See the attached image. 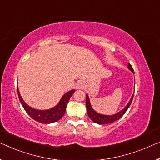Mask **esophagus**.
<instances>
[{"instance_id":"1","label":"esophagus","mask_w":160,"mask_h":160,"mask_svg":"<svg viewBox=\"0 0 160 160\" xmlns=\"http://www.w3.org/2000/svg\"><path fill=\"white\" fill-rule=\"evenodd\" d=\"M83 88H84V83H83L82 81H79V82H77V84H76V88L77 89H82Z\"/></svg>"}]
</instances>
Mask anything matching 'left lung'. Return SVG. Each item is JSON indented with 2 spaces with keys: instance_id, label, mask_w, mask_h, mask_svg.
Wrapping results in <instances>:
<instances>
[{
  "instance_id": "8db88e82",
  "label": "left lung",
  "mask_w": 160,
  "mask_h": 160,
  "mask_svg": "<svg viewBox=\"0 0 160 160\" xmlns=\"http://www.w3.org/2000/svg\"><path fill=\"white\" fill-rule=\"evenodd\" d=\"M128 68L132 71L133 73H134V71H133V69L132 66L131 65L130 63L128 64ZM133 98V94L132 95V98L128 102V103L126 105V107L123 109H122L121 111H119L118 113L113 114V115L111 116H108V115H102V114L98 113L97 112H95L93 109H92L91 105L90 103V100L88 95H86V108H87V113L88 115L89 116V118L91 119V120L93 121V122L98 123V124H106V123H113L114 121L118 120L120 119L122 116H123L126 111L128 110V108H129L131 103H132V100Z\"/></svg>"
}]
</instances>
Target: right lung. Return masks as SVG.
Returning a JSON list of instances; mask_svg holds the SVG:
<instances>
[{
    "label": "right lung",
    "instance_id": "1",
    "mask_svg": "<svg viewBox=\"0 0 160 160\" xmlns=\"http://www.w3.org/2000/svg\"><path fill=\"white\" fill-rule=\"evenodd\" d=\"M17 92L19 101H20L24 110L30 117H32L34 120L38 121V122L42 123H51L56 122V121H59V119L62 118V116L65 113L67 105H68L70 97L75 92V90H71L70 91L65 93L62 97L60 101L59 102V103L55 107L51 109H48V110H37V109L28 106L21 98L20 92L18 91V86Z\"/></svg>",
    "mask_w": 160,
    "mask_h": 160
}]
</instances>
